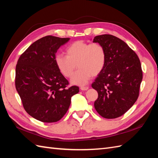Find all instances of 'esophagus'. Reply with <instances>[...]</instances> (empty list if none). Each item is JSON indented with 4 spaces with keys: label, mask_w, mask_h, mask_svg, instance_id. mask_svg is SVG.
Returning <instances> with one entry per match:
<instances>
[{
    "label": "esophagus",
    "mask_w": 158,
    "mask_h": 158,
    "mask_svg": "<svg viewBox=\"0 0 158 158\" xmlns=\"http://www.w3.org/2000/svg\"><path fill=\"white\" fill-rule=\"evenodd\" d=\"M80 89L83 90V91H85V90H87L88 89H89V87H88V86H81L80 87Z\"/></svg>",
    "instance_id": "34e87169"
}]
</instances>
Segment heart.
I'll return each mask as SVG.
<instances>
[{
	"mask_svg": "<svg viewBox=\"0 0 158 158\" xmlns=\"http://www.w3.org/2000/svg\"><path fill=\"white\" fill-rule=\"evenodd\" d=\"M66 53L67 56L56 54L55 63L61 74L67 78L71 77L78 67L79 69L71 80L77 85H85L91 76L98 75L106 67L107 54L100 43L77 40L67 46Z\"/></svg>",
	"mask_w": 158,
	"mask_h": 158,
	"instance_id": "b5f03b06",
	"label": "heart"
}]
</instances>
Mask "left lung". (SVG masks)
Segmentation results:
<instances>
[{"mask_svg": "<svg viewBox=\"0 0 158 158\" xmlns=\"http://www.w3.org/2000/svg\"><path fill=\"white\" fill-rule=\"evenodd\" d=\"M107 54L106 67L91 87L98 93L94 102L98 113L105 118H116L133 106L139 95L143 71L137 54L120 38L110 34L97 35Z\"/></svg>", "mask_w": 158, "mask_h": 158, "instance_id": "obj_1", "label": "left lung"}]
</instances>
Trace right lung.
<instances>
[{"label":"right lung","instance_id":"add662e5","mask_svg":"<svg viewBox=\"0 0 158 158\" xmlns=\"http://www.w3.org/2000/svg\"><path fill=\"white\" fill-rule=\"evenodd\" d=\"M70 38L47 35L22 54L15 69V87L23 106L33 118L43 123L60 120L67 113L77 86L68 87L54 61L59 48Z\"/></svg>","mask_w":158,"mask_h":158}]
</instances>
